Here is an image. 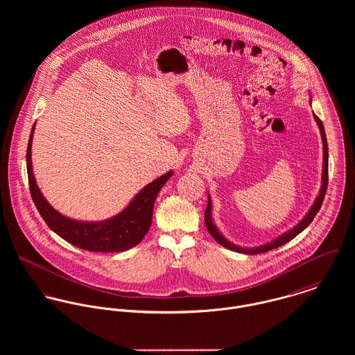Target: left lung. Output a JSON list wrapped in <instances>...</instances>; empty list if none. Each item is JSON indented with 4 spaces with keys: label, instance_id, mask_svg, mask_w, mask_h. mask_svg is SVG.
<instances>
[{
    "label": "left lung",
    "instance_id": "obj_1",
    "mask_svg": "<svg viewBox=\"0 0 355 355\" xmlns=\"http://www.w3.org/2000/svg\"><path fill=\"white\" fill-rule=\"evenodd\" d=\"M310 103H311V100H310ZM313 117H314V120H315V123H317V125L320 128V134H321V139H322V153H324V157H322V173H321V189H320V193H318L315 201L311 205V207L309 209V211L306 213L304 218L295 227H293L287 232L279 235L277 238H275L273 241H270V242H268L265 245H261V246H257V248H243V246H239V245H235V243L230 242L220 232V230L216 227V224L213 223V216H211V200H210V196L207 194V206H206V210H205V224H206V228H207L209 234L216 239L217 243H220L225 249L236 252V253H265V252H269V250H273V249H277V248L286 245L287 242L294 239L297 235H300L304 228L313 221V218L315 217V214L318 213V210H320V207L322 205L324 197H325V191H327V187H328V144H327V137H325L324 125H322L321 120L315 116L314 112H313Z\"/></svg>",
    "mask_w": 355,
    "mask_h": 355
}]
</instances>
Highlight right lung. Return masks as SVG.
<instances>
[{"instance_id": "obj_1", "label": "right lung", "mask_w": 355, "mask_h": 355, "mask_svg": "<svg viewBox=\"0 0 355 355\" xmlns=\"http://www.w3.org/2000/svg\"><path fill=\"white\" fill-rule=\"evenodd\" d=\"M35 124L31 128L27 146V173L33 201L53 232L68 243L89 252L119 253L142 242L152 225L153 206L162 186L173 175L168 171L145 186L120 213L101 221H82L57 211L41 193L33 172L31 145Z\"/></svg>"}]
</instances>
